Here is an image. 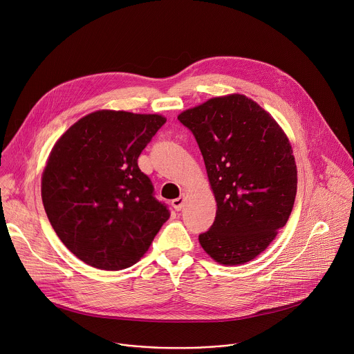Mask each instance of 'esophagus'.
<instances>
[{
	"mask_svg": "<svg viewBox=\"0 0 354 354\" xmlns=\"http://www.w3.org/2000/svg\"><path fill=\"white\" fill-rule=\"evenodd\" d=\"M183 206H185V196H180V197L172 200V207H174L176 212L182 210Z\"/></svg>",
	"mask_w": 354,
	"mask_h": 354,
	"instance_id": "obj_1",
	"label": "esophagus"
}]
</instances>
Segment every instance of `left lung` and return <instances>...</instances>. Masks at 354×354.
Returning <instances> with one entry per match:
<instances>
[{
	"label": "left lung",
	"mask_w": 354,
	"mask_h": 354,
	"mask_svg": "<svg viewBox=\"0 0 354 354\" xmlns=\"http://www.w3.org/2000/svg\"><path fill=\"white\" fill-rule=\"evenodd\" d=\"M203 156L217 201L216 220L198 235L221 265L255 259L291 214L297 167L276 120L245 95L209 99L178 116Z\"/></svg>",
	"instance_id": "1"
}]
</instances>
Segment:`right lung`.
Segmentation results:
<instances>
[{
    "mask_svg": "<svg viewBox=\"0 0 354 354\" xmlns=\"http://www.w3.org/2000/svg\"><path fill=\"white\" fill-rule=\"evenodd\" d=\"M165 122L160 115L97 111L74 123L50 153L43 206L62 242L86 265L133 266L169 218L137 164Z\"/></svg>",
    "mask_w": 354,
    "mask_h": 354,
    "instance_id": "right-lung-1",
    "label": "right lung"
}]
</instances>
